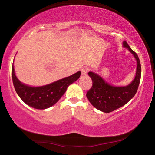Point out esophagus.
Listing matches in <instances>:
<instances>
[{"instance_id":"1","label":"esophagus","mask_w":155,"mask_h":155,"mask_svg":"<svg viewBox=\"0 0 155 155\" xmlns=\"http://www.w3.org/2000/svg\"><path fill=\"white\" fill-rule=\"evenodd\" d=\"M87 71H88V68H86V67H85V68L81 69V74L83 76L86 75L87 73Z\"/></svg>"}]
</instances>
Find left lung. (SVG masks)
Returning <instances> with one entry per match:
<instances>
[{"label":"left lung","instance_id":"obj_1","mask_svg":"<svg viewBox=\"0 0 155 155\" xmlns=\"http://www.w3.org/2000/svg\"><path fill=\"white\" fill-rule=\"evenodd\" d=\"M123 47L127 48L137 60V66L134 80L126 86H114L104 80L97 74L90 71L88 75L92 81V85L86 94L90 102L97 109L110 113L123 107L137 93L141 76V67L138 55L129 47L126 41Z\"/></svg>","mask_w":155,"mask_h":155}]
</instances>
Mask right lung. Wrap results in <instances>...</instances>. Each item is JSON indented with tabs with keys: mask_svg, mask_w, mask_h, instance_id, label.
Returning <instances> with one entry per match:
<instances>
[{
	"mask_svg": "<svg viewBox=\"0 0 155 155\" xmlns=\"http://www.w3.org/2000/svg\"><path fill=\"white\" fill-rule=\"evenodd\" d=\"M81 71L70 77L40 87H32L22 84L16 77L14 65L12 67L13 85L16 92L24 103L36 109H46L58 101L67 88L80 77Z\"/></svg>",
	"mask_w": 155,
	"mask_h": 155,
	"instance_id": "obj_1",
	"label": "right lung"
}]
</instances>
